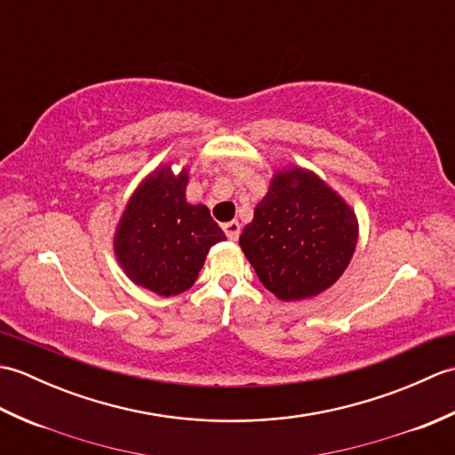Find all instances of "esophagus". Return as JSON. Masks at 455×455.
Wrapping results in <instances>:
<instances>
[{"mask_svg": "<svg viewBox=\"0 0 455 455\" xmlns=\"http://www.w3.org/2000/svg\"><path fill=\"white\" fill-rule=\"evenodd\" d=\"M222 230H225V235L228 240H238L240 236V222L238 220H230L227 225H222Z\"/></svg>", "mask_w": 455, "mask_h": 455, "instance_id": "esophagus-1", "label": "esophagus"}]
</instances>
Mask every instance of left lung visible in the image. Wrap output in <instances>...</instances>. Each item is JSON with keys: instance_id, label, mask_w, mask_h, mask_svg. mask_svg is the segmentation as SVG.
Listing matches in <instances>:
<instances>
[{"instance_id": "8db88e82", "label": "left lung", "mask_w": 455, "mask_h": 455, "mask_svg": "<svg viewBox=\"0 0 455 455\" xmlns=\"http://www.w3.org/2000/svg\"><path fill=\"white\" fill-rule=\"evenodd\" d=\"M357 228L354 209L324 180L289 166L274 173L238 243L267 291L301 301L340 279L355 252Z\"/></svg>"}]
</instances>
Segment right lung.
<instances>
[{"instance_id":"add662e5","label":"right lung","mask_w":455,"mask_h":455,"mask_svg":"<svg viewBox=\"0 0 455 455\" xmlns=\"http://www.w3.org/2000/svg\"><path fill=\"white\" fill-rule=\"evenodd\" d=\"M188 168H156L134 189L115 228L113 252L123 272L160 297L188 291L209 248L227 240L205 205L188 203Z\"/></svg>"}]
</instances>
